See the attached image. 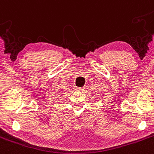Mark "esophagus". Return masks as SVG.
Here are the masks:
<instances>
[{"label":"esophagus","mask_w":154,"mask_h":154,"mask_svg":"<svg viewBox=\"0 0 154 154\" xmlns=\"http://www.w3.org/2000/svg\"><path fill=\"white\" fill-rule=\"evenodd\" d=\"M84 90V88H81V87H76L75 91H82Z\"/></svg>","instance_id":"esophagus-1"}]
</instances>
